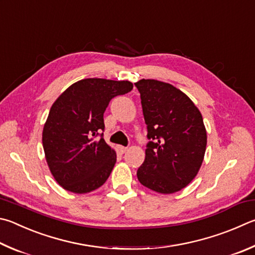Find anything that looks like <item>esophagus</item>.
<instances>
[{"label": "esophagus", "mask_w": 255, "mask_h": 255, "mask_svg": "<svg viewBox=\"0 0 255 255\" xmlns=\"http://www.w3.org/2000/svg\"><path fill=\"white\" fill-rule=\"evenodd\" d=\"M117 149H118V151L120 152V154H124V152H126V150L128 149V148L125 147V146H118Z\"/></svg>", "instance_id": "obj_1"}]
</instances>
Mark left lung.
<instances>
[{"mask_svg": "<svg viewBox=\"0 0 255 255\" xmlns=\"http://www.w3.org/2000/svg\"><path fill=\"white\" fill-rule=\"evenodd\" d=\"M135 86L149 139L138 180L157 193L178 192L192 182L204 159L207 137L202 115L169 83L141 79Z\"/></svg>", "mask_w": 255, "mask_h": 255, "instance_id": "1", "label": "left lung"}]
</instances>
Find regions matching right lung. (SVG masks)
<instances>
[{"instance_id": "1", "label": "right lung", "mask_w": 255, "mask_h": 255, "mask_svg": "<svg viewBox=\"0 0 255 255\" xmlns=\"http://www.w3.org/2000/svg\"><path fill=\"white\" fill-rule=\"evenodd\" d=\"M131 89L129 81L88 78L54 101L42 143L51 173L64 189L89 193L108 179L117 156L104 139V114L110 100Z\"/></svg>"}]
</instances>
